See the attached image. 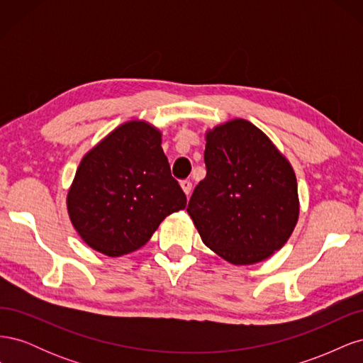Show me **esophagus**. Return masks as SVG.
<instances>
[{
  "label": "esophagus",
  "mask_w": 363,
  "mask_h": 363,
  "mask_svg": "<svg viewBox=\"0 0 363 363\" xmlns=\"http://www.w3.org/2000/svg\"><path fill=\"white\" fill-rule=\"evenodd\" d=\"M180 184H182V189L184 191V194L189 195L192 191V183L189 180H183Z\"/></svg>",
  "instance_id": "34e87169"
}]
</instances>
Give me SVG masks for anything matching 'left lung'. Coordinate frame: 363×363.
<instances>
[{
	"mask_svg": "<svg viewBox=\"0 0 363 363\" xmlns=\"http://www.w3.org/2000/svg\"><path fill=\"white\" fill-rule=\"evenodd\" d=\"M206 179L188 204L203 242L235 265L269 257L298 219L296 179L268 136L233 119L206 136Z\"/></svg>",
	"mask_w": 363,
	"mask_h": 363,
	"instance_id": "1",
	"label": "left lung"
}]
</instances>
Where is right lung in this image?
<instances>
[{"mask_svg":"<svg viewBox=\"0 0 363 363\" xmlns=\"http://www.w3.org/2000/svg\"><path fill=\"white\" fill-rule=\"evenodd\" d=\"M160 144L159 130L130 121L83 157L68 192V212L87 245L111 257L127 255L186 207Z\"/></svg>","mask_w":363,"mask_h":363,"instance_id":"right-lung-1","label":"right lung"}]
</instances>
